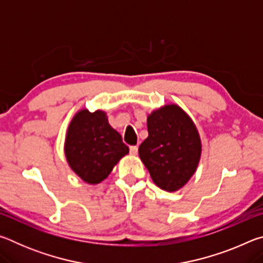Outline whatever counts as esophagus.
<instances>
[{
    "mask_svg": "<svg viewBox=\"0 0 263 263\" xmlns=\"http://www.w3.org/2000/svg\"><path fill=\"white\" fill-rule=\"evenodd\" d=\"M130 153L132 155H137V153H138V146H131V147H130Z\"/></svg>",
    "mask_w": 263,
    "mask_h": 263,
    "instance_id": "obj_1",
    "label": "esophagus"
}]
</instances>
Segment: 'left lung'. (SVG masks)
<instances>
[{
  "instance_id": "1",
  "label": "left lung",
  "mask_w": 263,
  "mask_h": 263,
  "mask_svg": "<svg viewBox=\"0 0 263 263\" xmlns=\"http://www.w3.org/2000/svg\"><path fill=\"white\" fill-rule=\"evenodd\" d=\"M148 137L139 146V157L159 188L181 189L201 160L202 141L188 114L177 104L163 105L147 117Z\"/></svg>"
}]
</instances>
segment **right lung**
Masks as SVG:
<instances>
[{
    "mask_svg": "<svg viewBox=\"0 0 263 263\" xmlns=\"http://www.w3.org/2000/svg\"><path fill=\"white\" fill-rule=\"evenodd\" d=\"M128 153L122 136L111 127L102 110L87 109L75 114L65 139V155L72 171L89 184L105 180L112 168Z\"/></svg>",
    "mask_w": 263,
    "mask_h": 263,
    "instance_id": "obj_1",
    "label": "right lung"
}]
</instances>
